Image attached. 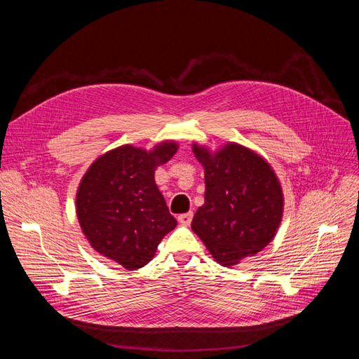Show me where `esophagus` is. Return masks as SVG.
<instances>
[{"label": "esophagus", "instance_id": "34e87169", "mask_svg": "<svg viewBox=\"0 0 359 359\" xmlns=\"http://www.w3.org/2000/svg\"><path fill=\"white\" fill-rule=\"evenodd\" d=\"M191 219H193V212H187V214H181L178 215V222L184 226H189L191 223Z\"/></svg>", "mask_w": 359, "mask_h": 359}]
</instances>
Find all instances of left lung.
I'll return each instance as SVG.
<instances>
[{
	"instance_id": "1",
	"label": "left lung",
	"mask_w": 359,
	"mask_h": 359,
	"mask_svg": "<svg viewBox=\"0 0 359 359\" xmlns=\"http://www.w3.org/2000/svg\"><path fill=\"white\" fill-rule=\"evenodd\" d=\"M205 170V203L191 222L206 250L233 266L274 240L283 219V190L274 169L255 151L229 142L215 153L194 142Z\"/></svg>"
}]
</instances>
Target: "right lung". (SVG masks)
Wrapping results in <instances>:
<instances>
[{
    "label": "right lung",
    "mask_w": 359,
    "mask_h": 359,
    "mask_svg": "<svg viewBox=\"0 0 359 359\" xmlns=\"http://www.w3.org/2000/svg\"><path fill=\"white\" fill-rule=\"evenodd\" d=\"M177 151L173 140L149 151L123 145L93 161L76 193V214L97 253L130 271L154 257L163 236L177 226L154 172Z\"/></svg>",
    "instance_id": "1"
}]
</instances>
